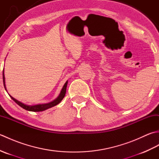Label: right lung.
<instances>
[{
  "instance_id": "right-lung-1",
  "label": "right lung",
  "mask_w": 159,
  "mask_h": 159,
  "mask_svg": "<svg viewBox=\"0 0 159 159\" xmlns=\"http://www.w3.org/2000/svg\"><path fill=\"white\" fill-rule=\"evenodd\" d=\"M5 75H4V70H3V71H2L3 84H4L5 89L7 91L6 86H5ZM67 85V81H66V83L64 84V85L61 91L59 96L57 97L55 100H54L53 101H52V102H50L49 103H46V104H36V105H27V104H24L21 102H20V101H18V100H17L16 99L14 98H13L11 96H10L9 94V95L10 97H11V98L13 101H14V102L16 104H18L20 107H21L22 108H23L24 109H25L26 111H33V112H39V111H45L46 109H49V108L55 107V106L57 105V104H58L59 103H60L61 101L63 100L64 96H65V95H66Z\"/></svg>"
}]
</instances>
